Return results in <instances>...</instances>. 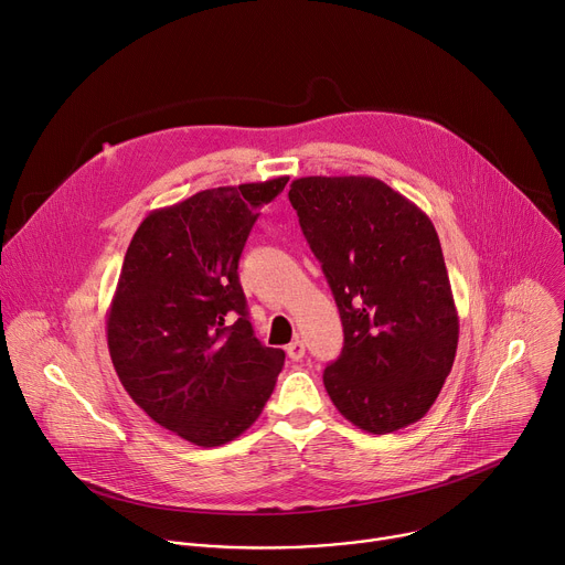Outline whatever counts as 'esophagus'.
<instances>
[{
  "mask_svg": "<svg viewBox=\"0 0 565 565\" xmlns=\"http://www.w3.org/2000/svg\"><path fill=\"white\" fill-rule=\"evenodd\" d=\"M287 355L291 362H300L302 358H306V343H302V339H294L287 345Z\"/></svg>",
  "mask_w": 565,
  "mask_h": 565,
  "instance_id": "34e87169",
  "label": "esophagus"
}]
</instances>
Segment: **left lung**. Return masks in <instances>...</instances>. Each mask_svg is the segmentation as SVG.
<instances>
[{"label": "left lung", "instance_id": "left-lung-1", "mask_svg": "<svg viewBox=\"0 0 565 565\" xmlns=\"http://www.w3.org/2000/svg\"><path fill=\"white\" fill-rule=\"evenodd\" d=\"M289 201L332 289L343 349L323 371L339 414L371 434L420 420L452 369L459 317L429 216L373 177H306Z\"/></svg>", "mask_w": 565, "mask_h": 565}]
</instances>
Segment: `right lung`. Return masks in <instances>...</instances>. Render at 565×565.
Wrapping results in <instances>:
<instances>
[{
  "mask_svg": "<svg viewBox=\"0 0 565 565\" xmlns=\"http://www.w3.org/2000/svg\"><path fill=\"white\" fill-rule=\"evenodd\" d=\"M289 177L196 192L153 210L124 255L106 315L121 386L177 437L214 448L237 439L269 401L285 353L246 319L237 265L246 237Z\"/></svg>",
  "mask_w": 565,
  "mask_h": 565,
  "instance_id": "obj_1",
  "label": "right lung"
}]
</instances>
